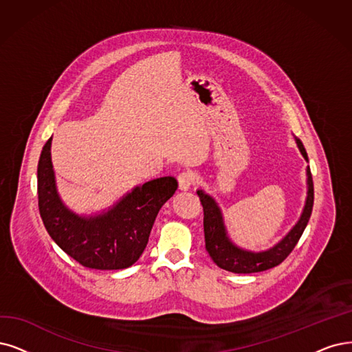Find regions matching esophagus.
<instances>
[{"label": "esophagus", "instance_id": "obj_1", "mask_svg": "<svg viewBox=\"0 0 352 352\" xmlns=\"http://www.w3.org/2000/svg\"><path fill=\"white\" fill-rule=\"evenodd\" d=\"M194 184V174L190 171L186 173H181L178 175V188L181 191H187L191 188V186Z\"/></svg>", "mask_w": 352, "mask_h": 352}]
</instances>
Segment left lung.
<instances>
[{"instance_id": "obj_1", "label": "left lung", "mask_w": 352, "mask_h": 352, "mask_svg": "<svg viewBox=\"0 0 352 352\" xmlns=\"http://www.w3.org/2000/svg\"><path fill=\"white\" fill-rule=\"evenodd\" d=\"M296 143L298 151L303 155V158L309 162L306 149L300 139L296 138ZM306 177L307 192L300 217H298L296 225L287 232V235L281 241H278L276 245H272L271 248L259 252L243 250L229 238L223 214L219 204L204 190H197V196L200 197L204 212L203 223L206 250L213 259V263L226 271L235 272V274H251V272L265 271L281 264L294 250L296 243L303 235L311 214V209H314V181H311L309 166L306 168Z\"/></svg>"}]
</instances>
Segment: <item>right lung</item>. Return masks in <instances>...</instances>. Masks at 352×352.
I'll return each instance as SVG.
<instances>
[{
	"mask_svg": "<svg viewBox=\"0 0 352 352\" xmlns=\"http://www.w3.org/2000/svg\"><path fill=\"white\" fill-rule=\"evenodd\" d=\"M50 146L52 138L37 165L38 210L50 238L87 268L123 270L133 265L146 248L161 207L174 196L177 179H151L132 188L106 210L78 214L59 196Z\"/></svg>",
	"mask_w": 352,
	"mask_h": 352,
	"instance_id": "obj_1",
	"label": "right lung"
}]
</instances>
